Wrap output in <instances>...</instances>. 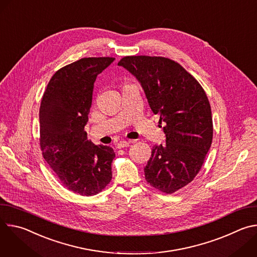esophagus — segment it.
<instances>
[{
	"instance_id": "1",
	"label": "esophagus",
	"mask_w": 257,
	"mask_h": 257,
	"mask_svg": "<svg viewBox=\"0 0 257 257\" xmlns=\"http://www.w3.org/2000/svg\"><path fill=\"white\" fill-rule=\"evenodd\" d=\"M129 142L126 140H121L117 143V149H123V148H128Z\"/></svg>"
}]
</instances>
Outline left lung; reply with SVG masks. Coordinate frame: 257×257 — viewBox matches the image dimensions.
<instances>
[{
  "instance_id": "1",
  "label": "left lung",
  "mask_w": 257,
  "mask_h": 257,
  "mask_svg": "<svg viewBox=\"0 0 257 257\" xmlns=\"http://www.w3.org/2000/svg\"><path fill=\"white\" fill-rule=\"evenodd\" d=\"M118 65L138 80L152 111L165 124L166 143L154 146L144 175L153 187L171 194L195 178L210 149L208 98L198 81L168 58L129 56Z\"/></svg>"
}]
</instances>
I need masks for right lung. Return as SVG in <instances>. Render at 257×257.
Listing matches in <instances>:
<instances>
[{
  "mask_svg": "<svg viewBox=\"0 0 257 257\" xmlns=\"http://www.w3.org/2000/svg\"><path fill=\"white\" fill-rule=\"evenodd\" d=\"M114 58H83L58 70L40 108L41 149L63 186L82 196L95 195L112 180L115 153L87 139L84 126L97 75Z\"/></svg>",
  "mask_w": 257,
  "mask_h": 257,
  "instance_id": "obj_1",
  "label": "right lung"
}]
</instances>
